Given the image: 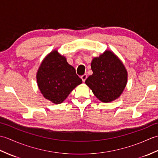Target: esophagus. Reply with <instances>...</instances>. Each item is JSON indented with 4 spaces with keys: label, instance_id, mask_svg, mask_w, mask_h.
<instances>
[{
    "label": "esophagus",
    "instance_id": "1",
    "mask_svg": "<svg viewBox=\"0 0 158 158\" xmlns=\"http://www.w3.org/2000/svg\"><path fill=\"white\" fill-rule=\"evenodd\" d=\"M87 77H88V76H87V75L86 74H84V75H83L81 77V79H82V81L84 82L85 80H86V79H87Z\"/></svg>",
    "mask_w": 158,
    "mask_h": 158
}]
</instances>
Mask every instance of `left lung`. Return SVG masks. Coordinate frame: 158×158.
Listing matches in <instances>:
<instances>
[{"label":"left lung","instance_id":"obj_1","mask_svg":"<svg viewBox=\"0 0 158 158\" xmlns=\"http://www.w3.org/2000/svg\"><path fill=\"white\" fill-rule=\"evenodd\" d=\"M93 71L85 83L102 102H109L117 99L127 83V73L122 62L114 53L106 51L91 63Z\"/></svg>","mask_w":158,"mask_h":158}]
</instances>
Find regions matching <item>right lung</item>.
Listing matches in <instances>:
<instances>
[{
  "instance_id": "right-lung-1",
  "label": "right lung",
  "mask_w": 158,
  "mask_h": 158,
  "mask_svg": "<svg viewBox=\"0 0 158 158\" xmlns=\"http://www.w3.org/2000/svg\"><path fill=\"white\" fill-rule=\"evenodd\" d=\"M36 79L43 96L55 104L62 103L73 89L82 83L74 67L57 51L50 53L43 60Z\"/></svg>"
}]
</instances>
